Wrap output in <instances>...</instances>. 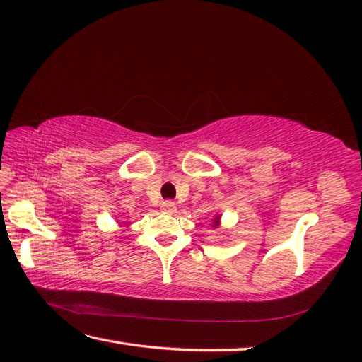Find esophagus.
Here are the masks:
<instances>
[{
  "mask_svg": "<svg viewBox=\"0 0 362 362\" xmlns=\"http://www.w3.org/2000/svg\"><path fill=\"white\" fill-rule=\"evenodd\" d=\"M162 211L166 213V214H174L175 211H177V206H175L174 202L166 200V202H163V205H162Z\"/></svg>",
  "mask_w": 362,
  "mask_h": 362,
  "instance_id": "obj_1",
  "label": "esophagus"
}]
</instances>
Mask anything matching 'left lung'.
Returning <instances> with one entry per match:
<instances>
[{
    "label": "left lung",
    "instance_id": "8db88e82",
    "mask_svg": "<svg viewBox=\"0 0 362 362\" xmlns=\"http://www.w3.org/2000/svg\"><path fill=\"white\" fill-rule=\"evenodd\" d=\"M221 214H217L216 217H214V219H213V228H219V226H221Z\"/></svg>",
    "mask_w": 362,
    "mask_h": 362
}]
</instances>
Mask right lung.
I'll list each match as a JSON object with an SVG mask.
<instances>
[{"instance_id":"obj_1","label":"right lung","mask_w":362,"mask_h":362,"mask_svg":"<svg viewBox=\"0 0 362 362\" xmlns=\"http://www.w3.org/2000/svg\"><path fill=\"white\" fill-rule=\"evenodd\" d=\"M119 223H122V222H119Z\"/></svg>"}]
</instances>
